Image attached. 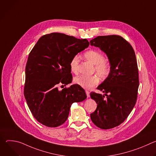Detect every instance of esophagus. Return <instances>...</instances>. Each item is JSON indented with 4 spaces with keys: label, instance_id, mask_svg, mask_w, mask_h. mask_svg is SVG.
I'll list each match as a JSON object with an SVG mask.
<instances>
[{
    "label": "esophagus",
    "instance_id": "esophagus-1",
    "mask_svg": "<svg viewBox=\"0 0 156 156\" xmlns=\"http://www.w3.org/2000/svg\"><path fill=\"white\" fill-rule=\"evenodd\" d=\"M86 94L87 98H90V91H87V90H86Z\"/></svg>",
    "mask_w": 156,
    "mask_h": 156
}]
</instances>
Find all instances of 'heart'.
Segmentation results:
<instances>
[{
    "mask_svg": "<svg viewBox=\"0 0 156 156\" xmlns=\"http://www.w3.org/2000/svg\"><path fill=\"white\" fill-rule=\"evenodd\" d=\"M86 60L95 65L94 70L101 78H106L110 73V65L104 60L105 57L102 53L97 50H90L84 54ZM80 63V57L78 55H74L70 62L71 71L77 74L78 73V65ZM74 81L76 84L84 89H90L96 86L99 79L97 75L92 76H80L75 78Z\"/></svg>",
    "mask_w": 156,
    "mask_h": 156,
    "instance_id": "obj_1",
    "label": "heart"
}]
</instances>
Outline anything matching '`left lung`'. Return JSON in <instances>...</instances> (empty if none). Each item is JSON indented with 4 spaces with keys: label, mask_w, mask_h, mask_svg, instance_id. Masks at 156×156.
Listing matches in <instances>:
<instances>
[{
    "label": "left lung",
    "mask_w": 156,
    "mask_h": 156,
    "mask_svg": "<svg viewBox=\"0 0 156 156\" xmlns=\"http://www.w3.org/2000/svg\"><path fill=\"white\" fill-rule=\"evenodd\" d=\"M90 43L107 54L110 64L109 75L97 87L104 95L90 93L98 104L91 119L98 127L110 129L125 120L136 102L139 87L136 58L130 44L119 35L98 36Z\"/></svg>",
    "instance_id": "left-lung-1"
}]
</instances>
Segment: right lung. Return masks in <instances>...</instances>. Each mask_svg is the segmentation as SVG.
Segmentation results:
<instances>
[{
	"instance_id": "1",
	"label": "right lung",
	"mask_w": 156,
	"mask_h": 156,
	"mask_svg": "<svg viewBox=\"0 0 156 156\" xmlns=\"http://www.w3.org/2000/svg\"><path fill=\"white\" fill-rule=\"evenodd\" d=\"M90 42L63 33L42 36L30 52L25 68L24 96L34 117L48 127H57L67 119L73 102L86 99L78 84L59 91L72 81V58L87 48Z\"/></svg>"
}]
</instances>
